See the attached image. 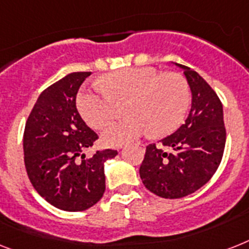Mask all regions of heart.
Wrapping results in <instances>:
<instances>
[{"label":"heart","mask_w":249,"mask_h":249,"mask_svg":"<svg viewBox=\"0 0 249 249\" xmlns=\"http://www.w3.org/2000/svg\"><path fill=\"white\" fill-rule=\"evenodd\" d=\"M125 101L130 118L107 125L101 134L110 147L129 144L148 131L160 137L175 130L187 114L191 93L179 74L130 68L110 72L100 86L79 93L76 106L87 124L100 129L115 118L116 104Z\"/></svg>","instance_id":"1"}]
</instances>
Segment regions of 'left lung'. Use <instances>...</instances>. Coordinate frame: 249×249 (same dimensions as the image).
<instances>
[{
    "mask_svg": "<svg viewBox=\"0 0 249 249\" xmlns=\"http://www.w3.org/2000/svg\"><path fill=\"white\" fill-rule=\"evenodd\" d=\"M184 71L192 93V106L185 123L161 139L166 149L149 144L139 175L144 187L159 197L181 198L203 187L217 170L226 131L223 105L198 72L174 62Z\"/></svg>",
    "mask_w": 249,
    "mask_h": 249,
    "instance_id": "1",
    "label": "left lung"
}]
</instances>
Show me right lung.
Returning a JSON list of instances; mask_svg holds the SVG:
<instances>
[{
	"label": "right lung",
	"mask_w": 249,
	"mask_h": 249,
	"mask_svg": "<svg viewBox=\"0 0 249 249\" xmlns=\"http://www.w3.org/2000/svg\"><path fill=\"white\" fill-rule=\"evenodd\" d=\"M89 71L71 72L38 97L24 130V162L34 189L50 205L69 212L84 211L106 189L105 162L118 151H97L86 157L98 135L76 110V94ZM82 160H79L78 157Z\"/></svg>",
	"instance_id": "right-lung-1"
}]
</instances>
